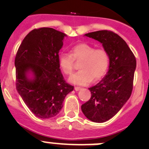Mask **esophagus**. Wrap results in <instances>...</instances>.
Masks as SVG:
<instances>
[{
    "instance_id": "1",
    "label": "esophagus",
    "mask_w": 149,
    "mask_h": 149,
    "mask_svg": "<svg viewBox=\"0 0 149 149\" xmlns=\"http://www.w3.org/2000/svg\"><path fill=\"white\" fill-rule=\"evenodd\" d=\"M81 88V87H79V86H75L74 87V89L76 90V91H79Z\"/></svg>"
}]
</instances>
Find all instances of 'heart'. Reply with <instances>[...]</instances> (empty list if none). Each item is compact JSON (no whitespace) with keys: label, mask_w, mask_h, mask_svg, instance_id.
Returning <instances> with one entry per match:
<instances>
[{"label":"heart","mask_w":149,"mask_h":149,"mask_svg":"<svg viewBox=\"0 0 149 149\" xmlns=\"http://www.w3.org/2000/svg\"><path fill=\"white\" fill-rule=\"evenodd\" d=\"M75 61L80 62L81 70L71 76L69 81L78 85H87L93 81L100 80L105 76L109 66V57L103 48L85 42L73 46L71 52H62L58 57V63L62 71L70 75L75 68Z\"/></svg>","instance_id":"1"}]
</instances>
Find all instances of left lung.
Segmentation results:
<instances>
[{"label":"left lung","mask_w":149,"mask_h":149,"mask_svg":"<svg viewBox=\"0 0 149 149\" xmlns=\"http://www.w3.org/2000/svg\"><path fill=\"white\" fill-rule=\"evenodd\" d=\"M85 36L100 42L109 57L107 73L88 88L91 98L81 105L82 112L88 120L104 123L115 116L130 98L136 59L125 41L112 31L101 30Z\"/></svg>","instance_id":"obj_1"}]
</instances>
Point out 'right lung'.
Returning <instances> with one entry per match:
<instances>
[{
  "mask_svg": "<svg viewBox=\"0 0 149 149\" xmlns=\"http://www.w3.org/2000/svg\"><path fill=\"white\" fill-rule=\"evenodd\" d=\"M65 34L55 29H34L24 37L15 58L16 87L34 115L42 119L56 116L73 86L61 73L58 52ZM28 71L35 76L30 80Z\"/></svg>",
  "mask_w": 149,
  "mask_h": 149,
  "instance_id": "obj_1",
  "label": "right lung"
}]
</instances>
